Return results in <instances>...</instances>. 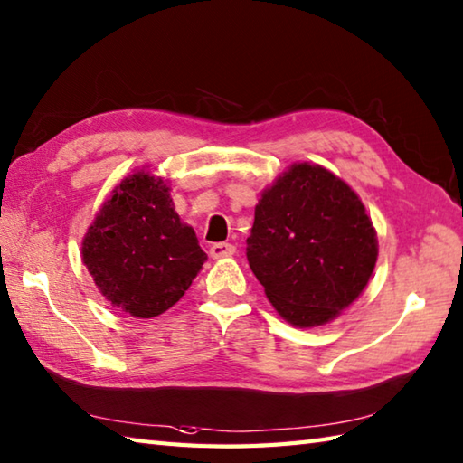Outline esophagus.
Here are the masks:
<instances>
[{"mask_svg":"<svg viewBox=\"0 0 463 463\" xmlns=\"http://www.w3.org/2000/svg\"><path fill=\"white\" fill-rule=\"evenodd\" d=\"M235 254V246H232V243H225V241H220V243H213L212 248H209V256H212L213 260H222V258H230Z\"/></svg>","mask_w":463,"mask_h":463,"instance_id":"34e87169","label":"esophagus"}]
</instances>
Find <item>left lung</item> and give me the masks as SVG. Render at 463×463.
<instances>
[{
    "label": "left lung",
    "mask_w": 463,
    "mask_h": 463,
    "mask_svg": "<svg viewBox=\"0 0 463 463\" xmlns=\"http://www.w3.org/2000/svg\"><path fill=\"white\" fill-rule=\"evenodd\" d=\"M246 251L276 312L292 326L314 328L363 294L379 241L356 191L304 161L261 191Z\"/></svg>",
    "instance_id": "8db88e82"
}]
</instances>
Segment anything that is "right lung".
Segmentation results:
<instances>
[{
  "instance_id": "obj_1",
  "label": "right lung",
  "mask_w": 463,
  "mask_h": 463,
  "mask_svg": "<svg viewBox=\"0 0 463 463\" xmlns=\"http://www.w3.org/2000/svg\"><path fill=\"white\" fill-rule=\"evenodd\" d=\"M169 191L146 167L133 171L112 189L82 240V261L96 288L135 318L169 310L207 260Z\"/></svg>"
}]
</instances>
